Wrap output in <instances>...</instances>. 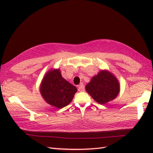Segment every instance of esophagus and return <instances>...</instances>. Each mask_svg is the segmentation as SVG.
I'll return each mask as SVG.
<instances>
[{"mask_svg":"<svg viewBox=\"0 0 153 153\" xmlns=\"http://www.w3.org/2000/svg\"><path fill=\"white\" fill-rule=\"evenodd\" d=\"M78 91L79 92H83L85 91V87H84V85L83 84H81L80 85L78 86Z\"/></svg>","mask_w":153,"mask_h":153,"instance_id":"esophagus-1","label":"esophagus"}]
</instances>
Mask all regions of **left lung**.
<instances>
[{"mask_svg": "<svg viewBox=\"0 0 153 153\" xmlns=\"http://www.w3.org/2000/svg\"><path fill=\"white\" fill-rule=\"evenodd\" d=\"M86 91L97 102L104 105L114 99L120 93L118 79L110 71L102 70L85 86Z\"/></svg>", "mask_w": 153, "mask_h": 153, "instance_id": "8db88e82", "label": "left lung"}]
</instances>
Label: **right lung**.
Instances as JSON below:
<instances>
[{"instance_id": "1", "label": "right lung", "mask_w": 153, "mask_h": 153, "mask_svg": "<svg viewBox=\"0 0 153 153\" xmlns=\"http://www.w3.org/2000/svg\"><path fill=\"white\" fill-rule=\"evenodd\" d=\"M40 93L48 105L62 108L72 100L77 88L62 76L60 69L48 70L41 81Z\"/></svg>"}]
</instances>
